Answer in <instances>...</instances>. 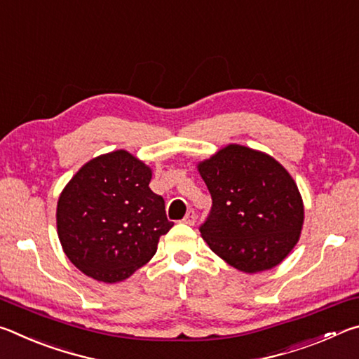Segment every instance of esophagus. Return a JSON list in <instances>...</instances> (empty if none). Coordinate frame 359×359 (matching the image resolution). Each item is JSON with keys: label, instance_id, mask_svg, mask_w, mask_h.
<instances>
[{"label": "esophagus", "instance_id": "34e87169", "mask_svg": "<svg viewBox=\"0 0 359 359\" xmlns=\"http://www.w3.org/2000/svg\"><path fill=\"white\" fill-rule=\"evenodd\" d=\"M184 223H185V224H190V226H193V224L196 223V214H194L193 210L188 212V214H187L185 218H184Z\"/></svg>", "mask_w": 359, "mask_h": 359}]
</instances>
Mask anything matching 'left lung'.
Instances as JSON below:
<instances>
[{"label":"left lung","instance_id":"left-lung-1","mask_svg":"<svg viewBox=\"0 0 359 359\" xmlns=\"http://www.w3.org/2000/svg\"><path fill=\"white\" fill-rule=\"evenodd\" d=\"M198 171L212 196L199 228L210 250L247 274L280 264L304 224L302 196L287 169L264 151L229 144Z\"/></svg>","mask_w":359,"mask_h":359}]
</instances>
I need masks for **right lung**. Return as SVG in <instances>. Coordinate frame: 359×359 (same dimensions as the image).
Wrapping results in <instances>:
<instances>
[{
  "mask_svg": "<svg viewBox=\"0 0 359 359\" xmlns=\"http://www.w3.org/2000/svg\"><path fill=\"white\" fill-rule=\"evenodd\" d=\"M151 169L126 150L85 163L57 204V233L85 276L115 283L135 274L172 228L165 199L150 190Z\"/></svg>",
  "mask_w": 359,
  "mask_h": 359,
  "instance_id": "right-lung-1",
  "label": "right lung"
}]
</instances>
